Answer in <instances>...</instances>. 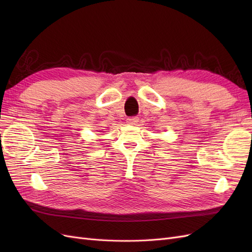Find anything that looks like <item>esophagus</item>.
Here are the masks:
<instances>
[{
    "instance_id": "esophagus-1",
    "label": "esophagus",
    "mask_w": 252,
    "mask_h": 252,
    "mask_svg": "<svg viewBox=\"0 0 252 252\" xmlns=\"http://www.w3.org/2000/svg\"><path fill=\"white\" fill-rule=\"evenodd\" d=\"M127 122L130 125H136L139 122V118L138 117H130L129 119H127Z\"/></svg>"
}]
</instances>
